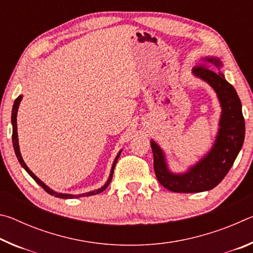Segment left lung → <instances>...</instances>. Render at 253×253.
<instances>
[{
	"mask_svg": "<svg viewBox=\"0 0 253 253\" xmlns=\"http://www.w3.org/2000/svg\"><path fill=\"white\" fill-rule=\"evenodd\" d=\"M205 61L220 67L217 59L208 58ZM193 74L207 81L216 91L222 115L216 140L207 156L191 168L187 173L173 174L166 165L164 154L158 145L151 143L154 155V169L163 186L175 193H198L212 190L225 177L237 158L245 140L246 125L242 106L233 85L225 80L221 72L213 71L209 63H200L193 68Z\"/></svg>",
	"mask_w": 253,
	"mask_h": 253,
	"instance_id": "left-lung-1",
	"label": "left lung"
}]
</instances>
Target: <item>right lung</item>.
<instances>
[{
  "label": "right lung",
  "instance_id": "1",
  "mask_svg": "<svg viewBox=\"0 0 253 253\" xmlns=\"http://www.w3.org/2000/svg\"><path fill=\"white\" fill-rule=\"evenodd\" d=\"M21 100H22V96H19L18 98H16L15 101H14V105H13V109H12V117H11V121H12V126H13V131H12V142H13V147H14V152H15V155L16 157H18V160L20 162V164L22 165V168L27 170V172L29 173L30 176H31L34 181H36L39 185L43 188V190L46 192V193H49L50 195H53L55 196V198H60V199H75V198H80V196H89V195H95V194H99L101 193L102 191H105L107 187H108V185L111 182V178H113V174H114V169L115 166H116V163H117V160L119 155H121L122 152L118 153V155L116 156V158H115L114 161V164H113V168H111V170H110V175H109V178L108 181L106 182V184L104 186H102L101 188H98V190L96 191H92V192H88V193H84V194H80V195H71V194H62V193H57V192H54L51 190V188H49L48 186L45 185V184L43 182H41L39 178H38L36 175H34L31 170L29 169V168L27 166V164H25L22 156H21V153H20V148H19V143H18V127H16V115H18V109H19V105Z\"/></svg>",
  "mask_w": 253,
  "mask_h": 253
}]
</instances>
